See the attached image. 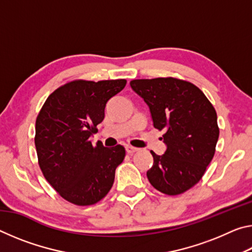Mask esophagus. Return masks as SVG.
Masks as SVG:
<instances>
[{
    "instance_id": "1",
    "label": "esophagus",
    "mask_w": 252,
    "mask_h": 252,
    "mask_svg": "<svg viewBox=\"0 0 252 252\" xmlns=\"http://www.w3.org/2000/svg\"><path fill=\"white\" fill-rule=\"evenodd\" d=\"M126 153H129V155H133V153L138 151L139 149L132 147V146H126Z\"/></svg>"
}]
</instances>
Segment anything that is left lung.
<instances>
[{"label":"left lung","instance_id":"obj_1","mask_svg":"<svg viewBox=\"0 0 252 252\" xmlns=\"http://www.w3.org/2000/svg\"><path fill=\"white\" fill-rule=\"evenodd\" d=\"M133 91L149 105L153 126L164 130V155L151 151L153 165L147 177L153 188L168 195L197 185L213 159L219 126L208 97L189 81L177 78L132 80Z\"/></svg>","mask_w":252,"mask_h":252}]
</instances>
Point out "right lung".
<instances>
[{"mask_svg": "<svg viewBox=\"0 0 252 252\" xmlns=\"http://www.w3.org/2000/svg\"><path fill=\"white\" fill-rule=\"evenodd\" d=\"M126 84L125 79L71 81L51 93L37 114V162L46 181L66 201L91 206L112 188L126 149L93 146L90 136L103 121L106 102Z\"/></svg>", "mask_w": 252, "mask_h": 252, "instance_id": "add662e5", "label": "right lung"}]
</instances>
